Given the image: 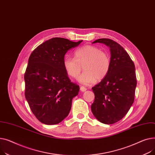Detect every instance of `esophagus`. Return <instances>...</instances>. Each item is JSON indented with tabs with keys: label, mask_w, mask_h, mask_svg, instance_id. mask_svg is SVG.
I'll list each match as a JSON object with an SVG mask.
<instances>
[{
	"label": "esophagus",
	"mask_w": 155,
	"mask_h": 155,
	"mask_svg": "<svg viewBox=\"0 0 155 155\" xmlns=\"http://www.w3.org/2000/svg\"><path fill=\"white\" fill-rule=\"evenodd\" d=\"M80 90L82 92H84V91H86L87 90V88L86 87H84V86H81L80 87Z\"/></svg>",
	"instance_id": "esophagus-1"
}]
</instances>
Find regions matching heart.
Masks as SVG:
<instances>
[{
    "label": "heart",
    "mask_w": 155,
    "mask_h": 155,
    "mask_svg": "<svg viewBox=\"0 0 155 155\" xmlns=\"http://www.w3.org/2000/svg\"><path fill=\"white\" fill-rule=\"evenodd\" d=\"M63 66L67 73L76 78L83 66L84 72L78 78L79 83L86 85L93 83L97 79L102 80L110 69L111 61L108 54L93 45H86L77 49L74 58L66 56Z\"/></svg>",
    "instance_id": "1"
}]
</instances>
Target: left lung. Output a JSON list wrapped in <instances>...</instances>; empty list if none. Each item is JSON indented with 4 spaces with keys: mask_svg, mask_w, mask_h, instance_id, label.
<instances>
[{
    "mask_svg": "<svg viewBox=\"0 0 155 155\" xmlns=\"http://www.w3.org/2000/svg\"><path fill=\"white\" fill-rule=\"evenodd\" d=\"M110 47L111 66L107 74L92 87L94 101L91 111L96 119L106 124L121 120L130 110L134 100L137 84L135 66L129 54L120 44L110 39H99Z\"/></svg>",
    "mask_w": 155,
    "mask_h": 155,
    "instance_id": "8db88e82",
    "label": "left lung"
}]
</instances>
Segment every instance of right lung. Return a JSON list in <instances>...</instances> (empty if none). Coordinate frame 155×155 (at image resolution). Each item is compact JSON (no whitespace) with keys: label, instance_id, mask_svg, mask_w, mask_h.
Here are the masks:
<instances>
[{"label":"right lung","instance_id":"right-lung-1","mask_svg":"<svg viewBox=\"0 0 155 155\" xmlns=\"http://www.w3.org/2000/svg\"><path fill=\"white\" fill-rule=\"evenodd\" d=\"M54 38L36 48L29 58L25 74V96L37 119L56 124L68 116L72 99L79 93L63 66L68 51L82 42Z\"/></svg>","mask_w":155,"mask_h":155}]
</instances>
